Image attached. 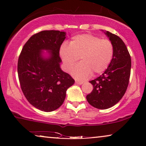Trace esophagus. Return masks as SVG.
<instances>
[{"mask_svg": "<svg viewBox=\"0 0 146 146\" xmlns=\"http://www.w3.org/2000/svg\"><path fill=\"white\" fill-rule=\"evenodd\" d=\"M76 84H80V85H81V84H83V82H81V81H78V80H76Z\"/></svg>", "mask_w": 146, "mask_h": 146, "instance_id": "1", "label": "esophagus"}]
</instances>
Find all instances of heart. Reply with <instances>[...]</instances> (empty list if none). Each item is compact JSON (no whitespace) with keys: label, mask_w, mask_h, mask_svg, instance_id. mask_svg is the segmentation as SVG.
<instances>
[{"label":"heart","mask_w":146,"mask_h":146,"mask_svg":"<svg viewBox=\"0 0 146 146\" xmlns=\"http://www.w3.org/2000/svg\"><path fill=\"white\" fill-rule=\"evenodd\" d=\"M60 55L68 72L80 58L81 62L74 68L71 74L75 78L84 80L92 72L98 74L107 69L113 56V46L109 40L84 34L72 37L69 45H62Z\"/></svg>","instance_id":"1"}]
</instances>
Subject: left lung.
Segmentation results:
<instances>
[{"instance_id":"8db88e82","label":"left lung","mask_w":146,"mask_h":146,"mask_svg":"<svg viewBox=\"0 0 146 146\" xmlns=\"http://www.w3.org/2000/svg\"><path fill=\"white\" fill-rule=\"evenodd\" d=\"M113 46V56L108 68L90 82L93 90L86 96L87 101L98 109L105 110L118 102L128 86L131 72V56L126 46L118 36L107 31Z\"/></svg>"}]
</instances>
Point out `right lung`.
<instances>
[{
    "label": "right lung",
    "instance_id": "1",
    "mask_svg": "<svg viewBox=\"0 0 146 146\" xmlns=\"http://www.w3.org/2000/svg\"><path fill=\"white\" fill-rule=\"evenodd\" d=\"M65 36L59 31L39 32L30 38L20 54L17 69L22 91L29 102L42 111L60 107L67 89L74 83L60 68V48ZM42 49L50 51L49 59L41 57Z\"/></svg>",
    "mask_w": 146,
    "mask_h": 146
}]
</instances>
